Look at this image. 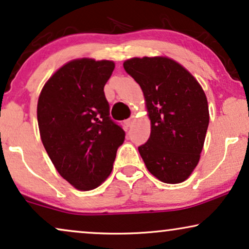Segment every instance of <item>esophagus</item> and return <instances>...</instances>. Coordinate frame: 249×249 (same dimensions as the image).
<instances>
[{"label":"esophagus","instance_id":"34e87169","mask_svg":"<svg viewBox=\"0 0 249 249\" xmlns=\"http://www.w3.org/2000/svg\"><path fill=\"white\" fill-rule=\"evenodd\" d=\"M135 117H131V118H129V119H127V120L124 121V124H125V125H127V127H130V125H132L134 124V122H135Z\"/></svg>","mask_w":249,"mask_h":249}]
</instances>
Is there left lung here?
Segmentation results:
<instances>
[{
	"label": "left lung",
	"instance_id": "1",
	"mask_svg": "<svg viewBox=\"0 0 249 249\" xmlns=\"http://www.w3.org/2000/svg\"><path fill=\"white\" fill-rule=\"evenodd\" d=\"M124 68L141 86L151 136L138 151L160 181L180 183L199 162L210 122L209 104L196 78L166 56L132 57Z\"/></svg>",
	"mask_w": 249,
	"mask_h": 249
}]
</instances>
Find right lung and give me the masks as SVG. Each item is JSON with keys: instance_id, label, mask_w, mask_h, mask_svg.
Listing matches in <instances>:
<instances>
[{"instance_id": "1", "label": "right lung", "mask_w": 249, "mask_h": 249, "mask_svg": "<svg viewBox=\"0 0 249 249\" xmlns=\"http://www.w3.org/2000/svg\"><path fill=\"white\" fill-rule=\"evenodd\" d=\"M113 61L71 60L46 81L37 103L40 139L56 171L78 190L110 176L124 131L111 120L104 86Z\"/></svg>"}]
</instances>
